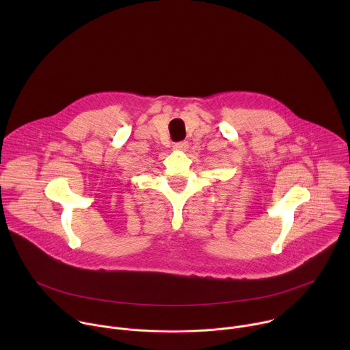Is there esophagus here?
<instances>
[{
  "label": "esophagus",
  "mask_w": 350,
  "mask_h": 350,
  "mask_svg": "<svg viewBox=\"0 0 350 350\" xmlns=\"http://www.w3.org/2000/svg\"><path fill=\"white\" fill-rule=\"evenodd\" d=\"M173 149L174 151H180V152H185L188 149V142L187 141H181V142H177L173 145Z\"/></svg>",
  "instance_id": "esophagus-1"
}]
</instances>
